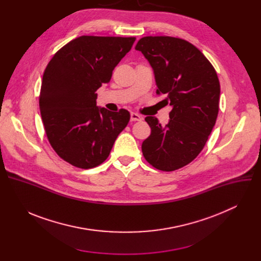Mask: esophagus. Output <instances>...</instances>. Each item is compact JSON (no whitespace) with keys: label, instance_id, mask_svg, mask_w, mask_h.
I'll return each mask as SVG.
<instances>
[{"label":"esophagus","instance_id":"1","mask_svg":"<svg viewBox=\"0 0 261 261\" xmlns=\"http://www.w3.org/2000/svg\"><path fill=\"white\" fill-rule=\"evenodd\" d=\"M142 120V117L139 116L138 114H135V113H131V121L132 122H136V121H141Z\"/></svg>","mask_w":261,"mask_h":261}]
</instances>
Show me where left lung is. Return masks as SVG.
<instances>
[{
	"label": "left lung",
	"instance_id": "left-lung-1",
	"mask_svg": "<svg viewBox=\"0 0 261 261\" xmlns=\"http://www.w3.org/2000/svg\"><path fill=\"white\" fill-rule=\"evenodd\" d=\"M153 68L157 94L171 106L169 122L144 120L151 135L141 145L155 168L172 171L192 162L202 151L219 111L220 83L213 65L188 41L169 36H147L136 46Z\"/></svg>",
	"mask_w": 261,
	"mask_h": 261
}]
</instances>
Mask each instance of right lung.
<instances>
[{
	"mask_svg": "<svg viewBox=\"0 0 261 261\" xmlns=\"http://www.w3.org/2000/svg\"><path fill=\"white\" fill-rule=\"evenodd\" d=\"M134 37L82 36L63 46L48 63L39 106L56 153L71 165L88 169L103 163L130 114L97 106L96 91L130 51Z\"/></svg>",
	"mask_w": 261,
	"mask_h": 261,
	"instance_id": "add662e5",
	"label": "right lung"
}]
</instances>
